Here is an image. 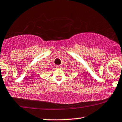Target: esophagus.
<instances>
[{"mask_svg":"<svg viewBox=\"0 0 122 122\" xmlns=\"http://www.w3.org/2000/svg\"><path fill=\"white\" fill-rule=\"evenodd\" d=\"M61 67H62V65H56V68H61Z\"/></svg>","mask_w":122,"mask_h":122,"instance_id":"1","label":"esophagus"}]
</instances>
